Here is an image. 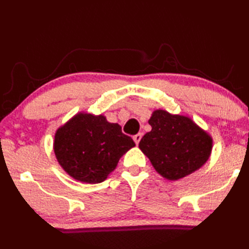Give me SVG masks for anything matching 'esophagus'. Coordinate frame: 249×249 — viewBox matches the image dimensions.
Returning a JSON list of instances; mask_svg holds the SVG:
<instances>
[{
  "label": "esophagus",
  "mask_w": 249,
  "mask_h": 249,
  "mask_svg": "<svg viewBox=\"0 0 249 249\" xmlns=\"http://www.w3.org/2000/svg\"><path fill=\"white\" fill-rule=\"evenodd\" d=\"M134 142H136V144L138 145V142H141V140H142V134L141 133H138V134H136V135H134Z\"/></svg>",
  "instance_id": "34e87169"
}]
</instances>
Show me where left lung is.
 <instances>
[{"label": "left lung", "mask_w": 249, "mask_h": 249, "mask_svg": "<svg viewBox=\"0 0 249 249\" xmlns=\"http://www.w3.org/2000/svg\"><path fill=\"white\" fill-rule=\"evenodd\" d=\"M148 123L151 130L142 136L138 146L165 178H183L209 159L212 138L189 117L157 109Z\"/></svg>", "instance_id": "left-lung-1"}]
</instances>
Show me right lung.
Wrapping results in <instances>:
<instances>
[{
    "label": "right lung",
    "instance_id": "right-lung-1",
    "mask_svg": "<svg viewBox=\"0 0 249 249\" xmlns=\"http://www.w3.org/2000/svg\"><path fill=\"white\" fill-rule=\"evenodd\" d=\"M135 146L132 137L103 115L78 114L54 136L53 150L66 172L82 182L100 183L115 169L120 158Z\"/></svg>",
    "mask_w": 249,
    "mask_h": 249
}]
</instances>
